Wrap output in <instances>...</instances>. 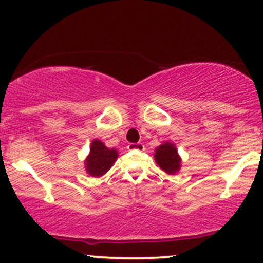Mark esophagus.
Here are the masks:
<instances>
[{
    "instance_id": "1",
    "label": "esophagus",
    "mask_w": 263,
    "mask_h": 263,
    "mask_svg": "<svg viewBox=\"0 0 263 263\" xmlns=\"http://www.w3.org/2000/svg\"><path fill=\"white\" fill-rule=\"evenodd\" d=\"M128 151H144V144L143 143H129L127 146Z\"/></svg>"
}]
</instances>
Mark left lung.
<instances>
[{
	"instance_id": "obj_1",
	"label": "left lung",
	"mask_w": 263,
	"mask_h": 263,
	"mask_svg": "<svg viewBox=\"0 0 263 263\" xmlns=\"http://www.w3.org/2000/svg\"><path fill=\"white\" fill-rule=\"evenodd\" d=\"M155 159L159 168L171 176L178 173L182 167V158L178 153L176 144L170 141L157 147L155 151Z\"/></svg>"
}]
</instances>
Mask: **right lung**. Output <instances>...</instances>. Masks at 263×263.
Here are the masks:
<instances>
[{
	"instance_id": "1",
	"label": "right lung",
	"mask_w": 263,
	"mask_h": 263,
	"mask_svg": "<svg viewBox=\"0 0 263 263\" xmlns=\"http://www.w3.org/2000/svg\"><path fill=\"white\" fill-rule=\"evenodd\" d=\"M119 152L115 148H108L100 140H93L90 144V152L84 161L85 171L89 176L99 178L110 171L116 162Z\"/></svg>"
}]
</instances>
